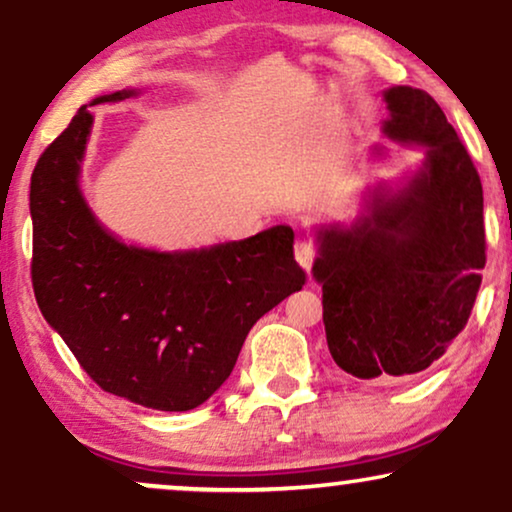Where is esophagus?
<instances>
[{
	"label": "esophagus",
	"instance_id": "esophagus-1",
	"mask_svg": "<svg viewBox=\"0 0 512 512\" xmlns=\"http://www.w3.org/2000/svg\"><path fill=\"white\" fill-rule=\"evenodd\" d=\"M294 256L296 261H299L301 268L311 270L313 268V261H315V244L311 237H299L294 244Z\"/></svg>",
	"mask_w": 512,
	"mask_h": 512
}]
</instances>
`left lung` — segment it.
I'll list each match as a JSON object with an SVG mask.
<instances>
[{
    "mask_svg": "<svg viewBox=\"0 0 512 512\" xmlns=\"http://www.w3.org/2000/svg\"><path fill=\"white\" fill-rule=\"evenodd\" d=\"M384 135L425 147V163L391 192L375 187L351 227H323L313 277L334 363L361 380L427 370L468 325L487 263L482 180L425 90L384 92Z\"/></svg>",
    "mask_w": 512,
    "mask_h": 512,
    "instance_id": "obj_1",
    "label": "left lung"
}]
</instances>
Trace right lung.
Masks as SVG:
<instances>
[{
  "instance_id": "1",
  "label": "right lung",
  "mask_w": 512,
  "mask_h": 512,
  "mask_svg": "<svg viewBox=\"0 0 512 512\" xmlns=\"http://www.w3.org/2000/svg\"><path fill=\"white\" fill-rule=\"evenodd\" d=\"M135 94H104L92 106ZM90 130L92 113L80 106L33 170L37 306L104 391L144 408L192 410L230 377L256 320L306 285L294 230L275 225L175 254L123 244L82 199Z\"/></svg>"
}]
</instances>
